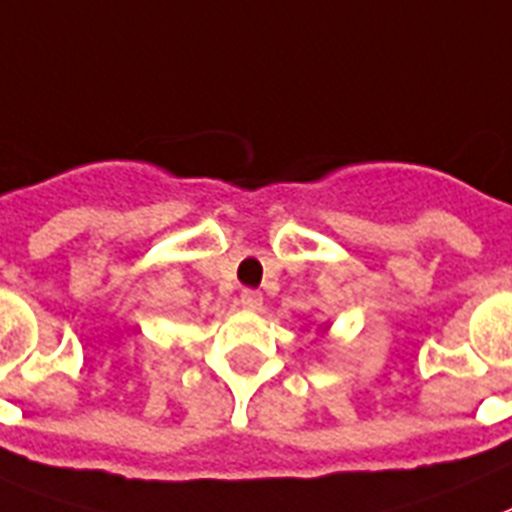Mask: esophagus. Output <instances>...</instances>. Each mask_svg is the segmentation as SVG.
I'll list each match as a JSON object with an SVG mask.
<instances>
[{
    "mask_svg": "<svg viewBox=\"0 0 512 512\" xmlns=\"http://www.w3.org/2000/svg\"><path fill=\"white\" fill-rule=\"evenodd\" d=\"M239 304H242L244 309L257 311L262 306V293L255 291V288H244L242 296H239Z\"/></svg>",
    "mask_w": 512,
    "mask_h": 512,
    "instance_id": "esophagus-1",
    "label": "esophagus"
}]
</instances>
